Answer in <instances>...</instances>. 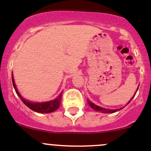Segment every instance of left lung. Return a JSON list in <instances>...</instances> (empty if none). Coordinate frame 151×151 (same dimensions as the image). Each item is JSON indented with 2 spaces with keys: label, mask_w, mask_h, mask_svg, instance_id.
I'll return each instance as SVG.
<instances>
[{
  "label": "left lung",
  "mask_w": 151,
  "mask_h": 151,
  "mask_svg": "<svg viewBox=\"0 0 151 151\" xmlns=\"http://www.w3.org/2000/svg\"><path fill=\"white\" fill-rule=\"evenodd\" d=\"M138 88H139V86H138L137 90H138ZM137 90H136V92H137ZM135 95H136V93H135V95H133V98H131V99L129 100V101H128V103H127V104H126V106L127 105V104H129V103L131 101H132V99H133V98H134ZM88 101V104H89L90 107H91V108H92L93 109H95V110L98 111V112H103V113H113V112H118V111L121 110V109H123V108H124V107H125V106H124V107L120 108V109H106V108H103V107H101V106H99L95 105V104H93L92 102H91V101H90L89 100H88V101Z\"/></svg>",
  "instance_id": "left-lung-1"
}]
</instances>
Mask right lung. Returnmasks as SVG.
Returning a JSON list of instances; mask_svg holds the SVG:
<instances>
[{
	"label": "right lung",
	"mask_w": 151,
	"mask_h": 151,
	"mask_svg": "<svg viewBox=\"0 0 151 151\" xmlns=\"http://www.w3.org/2000/svg\"><path fill=\"white\" fill-rule=\"evenodd\" d=\"M12 85H13L14 88L15 90V92L18 95V96L21 98L22 102L29 108L30 109L33 110L34 112H39V113H50L56 111V109L60 107V103H61L62 96H63V93H60L59 96L54 100L49 101H45V102H33V101H29L28 100L24 99L23 97L21 95L19 91H18L16 85L15 83V80L12 74Z\"/></svg>",
	"instance_id": "1"
}]
</instances>
